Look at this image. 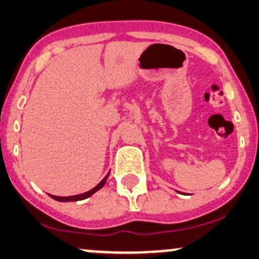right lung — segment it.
I'll list each match as a JSON object with an SVG mask.
<instances>
[{
    "mask_svg": "<svg viewBox=\"0 0 259 259\" xmlns=\"http://www.w3.org/2000/svg\"><path fill=\"white\" fill-rule=\"evenodd\" d=\"M107 177H109V173H107V176L105 177V178L101 181L99 184H98L96 188H93L92 190H90V191L84 192V194H80V195H75V196H69V197H58V196H54V195H50V197H52L54 199H56V201H60V202H73V201H81V199H84V198H88L90 196H92L94 194V192H97L98 190H100L101 188H103L104 184H105Z\"/></svg>",
    "mask_w": 259,
    "mask_h": 259,
    "instance_id": "1",
    "label": "right lung"
}]
</instances>
